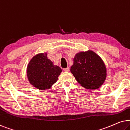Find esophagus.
<instances>
[{
  "mask_svg": "<svg viewBox=\"0 0 130 130\" xmlns=\"http://www.w3.org/2000/svg\"><path fill=\"white\" fill-rule=\"evenodd\" d=\"M63 71L65 72H68L70 71V68H69V67H67L66 68H63Z\"/></svg>",
  "mask_w": 130,
  "mask_h": 130,
  "instance_id": "obj_1",
  "label": "esophagus"
}]
</instances>
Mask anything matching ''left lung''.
Instances as JSON below:
<instances>
[{
    "label": "left lung",
    "mask_w": 130,
    "mask_h": 130,
    "mask_svg": "<svg viewBox=\"0 0 130 130\" xmlns=\"http://www.w3.org/2000/svg\"><path fill=\"white\" fill-rule=\"evenodd\" d=\"M71 72L77 82L87 89L99 88L106 77L104 62L96 53L91 51L75 55Z\"/></svg>",
    "instance_id": "left-lung-1"
}]
</instances>
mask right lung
I'll list each match as a JSON object with an SVG mask.
<instances>
[{
  "mask_svg": "<svg viewBox=\"0 0 130 130\" xmlns=\"http://www.w3.org/2000/svg\"><path fill=\"white\" fill-rule=\"evenodd\" d=\"M62 70L53 65L47 59V53H40L34 56L27 67L28 81L39 90L49 89L56 82Z\"/></svg>",
  "mask_w": 130,
  "mask_h": 130,
  "instance_id": "right-lung-1",
  "label": "right lung"
}]
</instances>
